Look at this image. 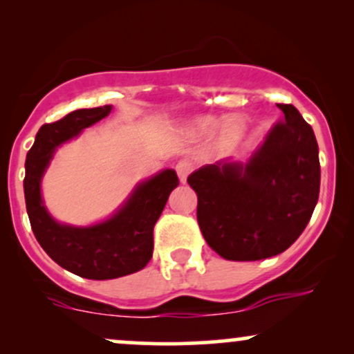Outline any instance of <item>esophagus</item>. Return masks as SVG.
<instances>
[{
	"mask_svg": "<svg viewBox=\"0 0 354 354\" xmlns=\"http://www.w3.org/2000/svg\"><path fill=\"white\" fill-rule=\"evenodd\" d=\"M174 169H176L178 176H180V181L186 183V180H188V176H189V173L193 171V165H191L188 160H181V161H178L176 168H174Z\"/></svg>",
	"mask_w": 354,
	"mask_h": 354,
	"instance_id": "esophagus-1",
	"label": "esophagus"
}]
</instances>
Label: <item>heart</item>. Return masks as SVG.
I'll use <instances>...</instances> for the list:
<instances>
[{"label": "heart", "instance_id": "obj_1", "mask_svg": "<svg viewBox=\"0 0 354 354\" xmlns=\"http://www.w3.org/2000/svg\"><path fill=\"white\" fill-rule=\"evenodd\" d=\"M218 123V120L211 115H205V116H198L191 121V128L194 129L196 133H209L211 129L214 128ZM245 120L238 115H230L226 116L225 120L221 121L218 126L216 131V140L219 145L223 146H233L236 145L239 140H241L243 133H245Z\"/></svg>", "mask_w": 354, "mask_h": 354}]
</instances>
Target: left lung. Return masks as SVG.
<instances>
[{
  "label": "left lung",
  "mask_w": 354,
  "mask_h": 354,
  "mask_svg": "<svg viewBox=\"0 0 354 354\" xmlns=\"http://www.w3.org/2000/svg\"><path fill=\"white\" fill-rule=\"evenodd\" d=\"M273 126L246 165L228 160L188 176L196 218L211 250L230 261H256L288 250L306 228L319 196L313 128L293 104H278Z\"/></svg>",
  "instance_id": "obj_1"
}]
</instances>
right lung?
<instances>
[{"mask_svg":"<svg viewBox=\"0 0 354 354\" xmlns=\"http://www.w3.org/2000/svg\"><path fill=\"white\" fill-rule=\"evenodd\" d=\"M111 106L76 109L63 120L43 124L26 154L24 200L31 230L48 256L61 268L88 279H113L136 273L153 256V228L169 193L180 185L173 169L141 183L106 221L88 228L59 225L41 200V178L59 145L106 118Z\"/></svg>","mask_w":354,"mask_h":354,"instance_id":"right-lung-1","label":"right lung"}]
</instances>
